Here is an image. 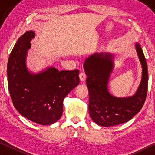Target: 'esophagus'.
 Listing matches in <instances>:
<instances>
[{
	"instance_id": "34e87169",
	"label": "esophagus",
	"mask_w": 155,
	"mask_h": 155,
	"mask_svg": "<svg viewBox=\"0 0 155 155\" xmlns=\"http://www.w3.org/2000/svg\"><path fill=\"white\" fill-rule=\"evenodd\" d=\"M79 78L81 81H84L86 78V74L84 72H81L79 74Z\"/></svg>"
}]
</instances>
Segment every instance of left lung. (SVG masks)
Returning <instances> with one entry per match:
<instances>
[{
	"mask_svg": "<svg viewBox=\"0 0 155 155\" xmlns=\"http://www.w3.org/2000/svg\"><path fill=\"white\" fill-rule=\"evenodd\" d=\"M135 48L142 67V77L132 96L117 98L109 92L108 82L114 68V54L94 53L85 59L83 66L87 76L89 113L97 124L108 127L127 122L142 108L148 91V68L140 44Z\"/></svg>",
	"mask_w": 155,
	"mask_h": 155,
	"instance_id": "obj_1",
	"label": "left lung"
}]
</instances>
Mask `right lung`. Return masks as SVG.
<instances>
[{
    "instance_id": "1",
    "label": "right lung",
    "mask_w": 155,
    "mask_h": 155,
    "mask_svg": "<svg viewBox=\"0 0 155 155\" xmlns=\"http://www.w3.org/2000/svg\"><path fill=\"white\" fill-rule=\"evenodd\" d=\"M33 31L18 39L7 64L8 88L17 111L31 121L42 125L52 124L62 115L63 101L79 84V70H61L47 68L38 74L28 71L26 59Z\"/></svg>"
}]
</instances>
